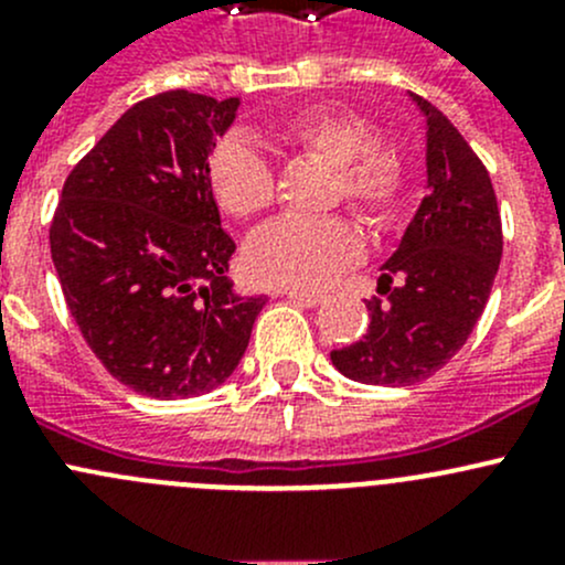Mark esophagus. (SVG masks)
Masks as SVG:
<instances>
[{
	"label": "esophagus",
	"mask_w": 565,
	"mask_h": 565,
	"mask_svg": "<svg viewBox=\"0 0 565 565\" xmlns=\"http://www.w3.org/2000/svg\"><path fill=\"white\" fill-rule=\"evenodd\" d=\"M284 298H289V300H295V303H300V306H309V309H315V306H319L322 303V295H315V292H300V289H284Z\"/></svg>",
	"instance_id": "1"
}]
</instances>
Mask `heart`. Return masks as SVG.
<instances>
[{
    "label": "heart",
    "mask_w": 565,
    "mask_h": 565,
    "mask_svg": "<svg viewBox=\"0 0 565 565\" xmlns=\"http://www.w3.org/2000/svg\"><path fill=\"white\" fill-rule=\"evenodd\" d=\"M281 141L335 169L333 202L344 199L372 226H391L402 213L404 163L363 117L335 108L295 114L278 128ZM210 185L235 218L265 213L276 199V174L265 152L230 136L210 156ZM363 241L344 218H278L262 226L246 246L250 278L267 287L319 289L361 259Z\"/></svg>",
    "instance_id": "b5f03b06"
}]
</instances>
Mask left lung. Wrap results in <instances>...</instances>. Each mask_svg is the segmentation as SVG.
<instances>
[{
	"label": "left lung",
	"instance_id": "obj_1",
	"mask_svg": "<svg viewBox=\"0 0 565 565\" xmlns=\"http://www.w3.org/2000/svg\"><path fill=\"white\" fill-rule=\"evenodd\" d=\"M426 128V196L383 265L366 335L330 352L363 385H413L461 350L483 315L503 254L492 180L451 119L409 93Z\"/></svg>",
	"mask_w": 565,
	"mask_h": 565
}]
</instances>
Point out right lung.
Segmentation results:
<instances>
[{
  "label": "right lung",
  "instance_id": "obj_1",
  "mask_svg": "<svg viewBox=\"0 0 565 565\" xmlns=\"http://www.w3.org/2000/svg\"><path fill=\"white\" fill-rule=\"evenodd\" d=\"M237 108L188 89L130 106L67 177L51 221L67 309L106 372L141 396L224 385L267 303L226 281L235 241L207 172Z\"/></svg>",
  "mask_w": 565,
  "mask_h": 565
}]
</instances>
